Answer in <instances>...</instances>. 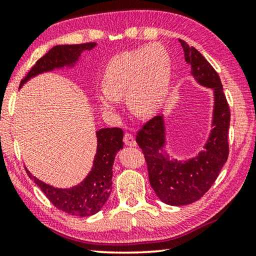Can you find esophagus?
Returning <instances> with one entry per match:
<instances>
[{
    "mask_svg": "<svg viewBox=\"0 0 256 256\" xmlns=\"http://www.w3.org/2000/svg\"><path fill=\"white\" fill-rule=\"evenodd\" d=\"M124 144L126 146H136V138H134V136H132L131 133H125L124 134V138H123Z\"/></svg>",
    "mask_w": 256,
    "mask_h": 256,
    "instance_id": "esophagus-1",
    "label": "esophagus"
}]
</instances>
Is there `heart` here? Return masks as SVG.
I'll return each instance as SVG.
<instances>
[{"instance_id": "b5f03b06", "label": "heart", "mask_w": 256, "mask_h": 256, "mask_svg": "<svg viewBox=\"0 0 256 256\" xmlns=\"http://www.w3.org/2000/svg\"><path fill=\"white\" fill-rule=\"evenodd\" d=\"M172 78V60L162 45L154 42L123 52L110 60L102 73V86L96 100L104 112L114 114L120 98L126 94L134 114L150 116L157 112L170 94Z\"/></svg>"}]
</instances>
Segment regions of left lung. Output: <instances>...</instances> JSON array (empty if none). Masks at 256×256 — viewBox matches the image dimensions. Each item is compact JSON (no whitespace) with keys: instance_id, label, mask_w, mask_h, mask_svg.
<instances>
[{"instance_id":"obj_1","label":"left lung","mask_w":256,"mask_h":256,"mask_svg":"<svg viewBox=\"0 0 256 256\" xmlns=\"http://www.w3.org/2000/svg\"><path fill=\"white\" fill-rule=\"evenodd\" d=\"M190 76L196 84L214 94L211 130L203 146L192 158L178 160L167 152V131L164 115L150 120L136 134L144 151L151 188L164 203L186 206L201 198L214 183L226 164L230 110L218 73L193 46L180 40Z\"/></svg>"}]
</instances>
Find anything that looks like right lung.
Listing matches in <instances>:
<instances>
[{
	"mask_svg": "<svg viewBox=\"0 0 256 256\" xmlns=\"http://www.w3.org/2000/svg\"><path fill=\"white\" fill-rule=\"evenodd\" d=\"M96 46V42L54 46L48 53L37 60L21 81L20 86L42 73L64 68H73L84 50H92ZM123 130L118 128L97 130V150L92 170L80 184L72 188H54L36 178L27 168L26 172L58 210L78 216H92L105 206L112 192V164L116 154L123 149Z\"/></svg>",
	"mask_w": 256,
	"mask_h": 256,
	"instance_id": "right-lung-1",
	"label": "right lung"
}]
</instances>
